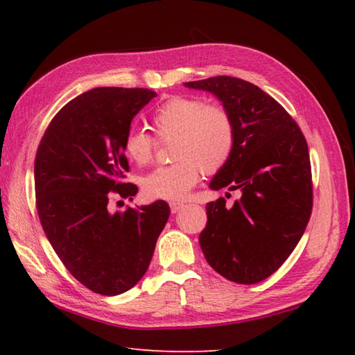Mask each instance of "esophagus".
<instances>
[{"label":"esophagus","instance_id":"1","mask_svg":"<svg viewBox=\"0 0 355 355\" xmlns=\"http://www.w3.org/2000/svg\"><path fill=\"white\" fill-rule=\"evenodd\" d=\"M183 207H184L183 202H171V212L172 214L180 212V210H182Z\"/></svg>","mask_w":355,"mask_h":355}]
</instances>
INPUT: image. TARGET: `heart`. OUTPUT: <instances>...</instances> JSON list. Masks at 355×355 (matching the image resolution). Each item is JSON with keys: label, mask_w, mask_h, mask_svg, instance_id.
<instances>
[{"label": "heart", "mask_w": 355, "mask_h": 355, "mask_svg": "<svg viewBox=\"0 0 355 355\" xmlns=\"http://www.w3.org/2000/svg\"><path fill=\"white\" fill-rule=\"evenodd\" d=\"M158 139L173 140L171 158L175 163L158 168L143 178L141 189L149 200L182 201L198 183L201 169L220 171L229 162L235 145V128L230 114L218 105H207L195 97H172L153 116ZM128 160L145 166L153 160L154 140L132 128L123 139Z\"/></svg>", "instance_id": "obj_1"}]
</instances>
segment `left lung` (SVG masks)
Listing matches in <instances>:
<instances>
[{"instance_id": "1", "label": "left lung", "mask_w": 355, "mask_h": 355, "mask_svg": "<svg viewBox=\"0 0 355 355\" xmlns=\"http://www.w3.org/2000/svg\"><path fill=\"white\" fill-rule=\"evenodd\" d=\"M184 87L212 93L235 128L232 155L209 187L239 191L241 198L232 207L224 198L206 206L202 254L232 282H261L286 261L310 221L313 183L306 140L288 112L250 82L215 76Z\"/></svg>"}]
</instances>
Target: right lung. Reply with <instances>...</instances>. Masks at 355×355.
<instances>
[{
    "mask_svg": "<svg viewBox=\"0 0 355 355\" xmlns=\"http://www.w3.org/2000/svg\"><path fill=\"white\" fill-rule=\"evenodd\" d=\"M157 94L148 88L99 87L74 97L53 117L35 160L37 215L53 250L87 288L117 296L137 284L171 214L155 201L108 210L110 192L130 198L123 139L134 116Z\"/></svg>",
    "mask_w": 355,
    "mask_h": 355,
    "instance_id": "obj_1",
    "label": "right lung"
}]
</instances>
